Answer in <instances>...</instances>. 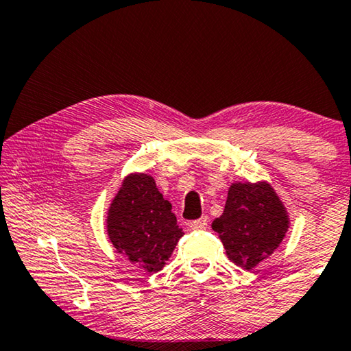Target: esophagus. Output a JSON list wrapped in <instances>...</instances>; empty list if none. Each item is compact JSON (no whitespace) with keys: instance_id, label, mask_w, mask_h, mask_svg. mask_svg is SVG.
<instances>
[{"instance_id":"34e87169","label":"esophagus","mask_w":351,"mask_h":351,"mask_svg":"<svg viewBox=\"0 0 351 351\" xmlns=\"http://www.w3.org/2000/svg\"><path fill=\"white\" fill-rule=\"evenodd\" d=\"M208 216H202L200 219H197V221H192L189 223L191 230H205L208 227Z\"/></svg>"}]
</instances>
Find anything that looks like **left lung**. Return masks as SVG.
Here are the masks:
<instances>
[{
    "label": "left lung",
    "instance_id": "left-lung-1",
    "mask_svg": "<svg viewBox=\"0 0 351 351\" xmlns=\"http://www.w3.org/2000/svg\"><path fill=\"white\" fill-rule=\"evenodd\" d=\"M228 260L254 269L279 247L290 228V214L268 181L232 182L223 213L211 223Z\"/></svg>",
    "mask_w": 351,
    "mask_h": 351
}]
</instances>
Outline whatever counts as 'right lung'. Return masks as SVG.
Returning <instances> with one entry per match:
<instances>
[{
	"instance_id": "obj_1",
	"label": "right lung",
	"mask_w": 351,
	"mask_h": 351,
	"mask_svg": "<svg viewBox=\"0 0 351 351\" xmlns=\"http://www.w3.org/2000/svg\"><path fill=\"white\" fill-rule=\"evenodd\" d=\"M107 237L118 254L146 273H159L184 232L154 178L134 171L124 178L107 211Z\"/></svg>"
}]
</instances>
